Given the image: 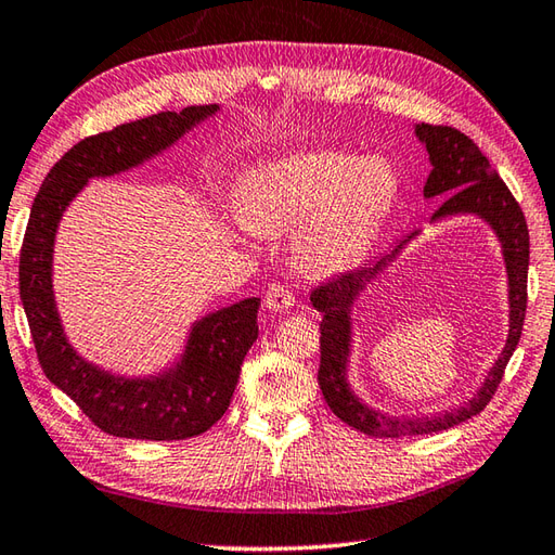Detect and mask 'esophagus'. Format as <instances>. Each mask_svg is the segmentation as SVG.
<instances>
[{"label":"esophagus","mask_w":555,"mask_h":555,"mask_svg":"<svg viewBox=\"0 0 555 555\" xmlns=\"http://www.w3.org/2000/svg\"><path fill=\"white\" fill-rule=\"evenodd\" d=\"M263 304L268 311H275V313L289 311L294 307V294L285 285H270L266 292Z\"/></svg>","instance_id":"obj_1"}]
</instances>
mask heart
Returning <instances> with one entry per match:
<instances>
[{
  "label": "heart",
  "instance_id": "b5f03b06",
  "mask_svg": "<svg viewBox=\"0 0 555 555\" xmlns=\"http://www.w3.org/2000/svg\"><path fill=\"white\" fill-rule=\"evenodd\" d=\"M400 179L383 155L307 151L258 167L240 198L248 230H294L292 254L315 278L357 266L398 198Z\"/></svg>",
  "mask_w": 555,
  "mask_h": 555
}]
</instances>
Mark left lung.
<instances>
[{
	"mask_svg": "<svg viewBox=\"0 0 555 555\" xmlns=\"http://www.w3.org/2000/svg\"><path fill=\"white\" fill-rule=\"evenodd\" d=\"M416 139L428 153L431 172L424 184V198H446L440 208L431 215V222L462 218L472 215L483 224H489L495 240L501 244L505 275H507V337L499 359L483 376V383L469 400L446 412L434 414H410L392 416L366 404L354 392L349 383V361H352L354 347V304L359 294L371 285L383 270H386L402 248L416 240L420 230L402 240L392 251L378 256L376 261L366 263L359 270L337 275L325 285L315 287L311 304L315 311L323 313L321 321V369L319 386L323 398L335 416H340L357 431L376 438H398V436H422L434 431H446L450 426L477 416L503 378V371L511 361L519 343L527 311V270H529V230L522 208L517 206L511 189L505 186L499 172L486 160L469 135L452 127H431V124H416Z\"/></svg>",
	"mask_w": 555,
	"mask_h": 555,
	"instance_id": "8db88e82",
	"label": "left lung"
}]
</instances>
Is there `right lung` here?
<instances>
[{"label": "right lung", "mask_w": 555, "mask_h": 555, "mask_svg": "<svg viewBox=\"0 0 555 555\" xmlns=\"http://www.w3.org/2000/svg\"><path fill=\"white\" fill-rule=\"evenodd\" d=\"M218 112L220 105H194L88 135L62 155L33 201L18 289L40 366L109 436L184 440L208 431L228 412L244 357L256 343L261 299L248 297L201 315L172 364L149 376H121L78 354L64 333L52 285L56 230L90 179L141 167Z\"/></svg>", "instance_id": "obj_1"}]
</instances>
